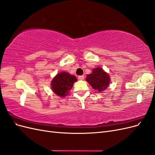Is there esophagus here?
<instances>
[{
	"mask_svg": "<svg viewBox=\"0 0 155 155\" xmlns=\"http://www.w3.org/2000/svg\"><path fill=\"white\" fill-rule=\"evenodd\" d=\"M84 78H85V77H84V76H78V79H79V80H83Z\"/></svg>",
	"mask_w": 155,
	"mask_h": 155,
	"instance_id": "esophagus-1",
	"label": "esophagus"
}]
</instances>
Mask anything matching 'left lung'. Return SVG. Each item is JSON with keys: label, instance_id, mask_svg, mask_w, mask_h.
Instances as JSON below:
<instances>
[{"label": "left lung", "instance_id": "left-lung-1", "mask_svg": "<svg viewBox=\"0 0 155 155\" xmlns=\"http://www.w3.org/2000/svg\"><path fill=\"white\" fill-rule=\"evenodd\" d=\"M86 81L94 89L101 92L105 90L109 86L110 77L103 68L97 67L92 70V74L87 75Z\"/></svg>", "mask_w": 155, "mask_h": 155}]
</instances>
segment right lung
Here are the masks:
<instances>
[{
	"mask_svg": "<svg viewBox=\"0 0 155 155\" xmlns=\"http://www.w3.org/2000/svg\"><path fill=\"white\" fill-rule=\"evenodd\" d=\"M78 79L75 76L67 72L58 74L51 82V88L53 92L59 97L66 96L68 91L71 90L74 83Z\"/></svg>",
	"mask_w": 155,
	"mask_h": 155,
	"instance_id": "obj_1",
	"label": "right lung"
}]
</instances>
